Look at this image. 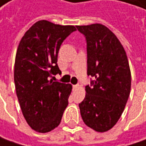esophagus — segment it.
Returning <instances> with one entry per match:
<instances>
[{
	"label": "esophagus",
	"instance_id": "1",
	"mask_svg": "<svg viewBox=\"0 0 146 146\" xmlns=\"http://www.w3.org/2000/svg\"><path fill=\"white\" fill-rule=\"evenodd\" d=\"M80 88V85H79V84H77V85H74V86H72V88H74V89H77V88Z\"/></svg>",
	"mask_w": 146,
	"mask_h": 146
}]
</instances>
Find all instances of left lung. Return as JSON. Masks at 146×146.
Masks as SVG:
<instances>
[{"instance_id":"left-lung-1","label":"left lung","mask_w":146,"mask_h":146,"mask_svg":"<svg viewBox=\"0 0 146 146\" xmlns=\"http://www.w3.org/2000/svg\"><path fill=\"white\" fill-rule=\"evenodd\" d=\"M87 42L86 96L79 103L88 127L104 132L117 123L130 96L131 75L126 52L115 35L102 24L76 26Z\"/></svg>"}]
</instances>
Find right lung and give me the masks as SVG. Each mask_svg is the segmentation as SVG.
Here are the masks:
<instances>
[{
    "instance_id": "right-lung-1",
    "label": "right lung",
    "mask_w": 146,
    "mask_h": 146,
    "mask_svg": "<svg viewBox=\"0 0 146 146\" xmlns=\"http://www.w3.org/2000/svg\"><path fill=\"white\" fill-rule=\"evenodd\" d=\"M76 29L38 21L21 39L15 62L16 95L26 122L34 131L45 133L58 126L68 105L70 84L53 81L61 74L57 64L59 48Z\"/></svg>"
}]
</instances>
